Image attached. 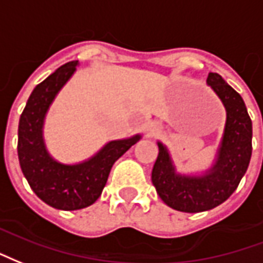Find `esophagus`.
<instances>
[{"label": "esophagus", "mask_w": 263, "mask_h": 263, "mask_svg": "<svg viewBox=\"0 0 263 263\" xmlns=\"http://www.w3.org/2000/svg\"><path fill=\"white\" fill-rule=\"evenodd\" d=\"M161 133V124H158L157 122H150V123L145 126V134L148 137H155L157 134Z\"/></svg>", "instance_id": "34e87169"}]
</instances>
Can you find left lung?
I'll return each mask as SVG.
<instances>
[{
  "mask_svg": "<svg viewBox=\"0 0 263 263\" xmlns=\"http://www.w3.org/2000/svg\"><path fill=\"white\" fill-rule=\"evenodd\" d=\"M208 85L226 108V126L216 160L200 175L176 172L171 154L158 141L151 181L162 202L178 212L199 213L226 202L248 170L252 154V122L238 92L217 72H209Z\"/></svg>",
  "mask_w": 263,
  "mask_h": 263,
  "instance_id": "left-lung-1",
  "label": "left lung"
}]
</instances>
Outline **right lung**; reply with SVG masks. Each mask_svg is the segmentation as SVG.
<instances>
[{
    "instance_id": "obj_1",
    "label": "right lung",
    "mask_w": 263,
    "mask_h": 263,
    "mask_svg": "<svg viewBox=\"0 0 263 263\" xmlns=\"http://www.w3.org/2000/svg\"><path fill=\"white\" fill-rule=\"evenodd\" d=\"M78 61H70L36 85L19 119L18 157L26 181L39 199L59 210L91 206L101 196L113 164L141 136L112 140L97 154L78 164H63L46 148L43 126L50 105L76 72Z\"/></svg>"
}]
</instances>
